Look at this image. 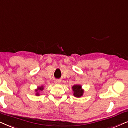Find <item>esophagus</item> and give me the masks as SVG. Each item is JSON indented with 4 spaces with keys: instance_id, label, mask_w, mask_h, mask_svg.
Listing matches in <instances>:
<instances>
[{
    "instance_id": "obj_1",
    "label": "esophagus",
    "mask_w": 128,
    "mask_h": 128,
    "mask_svg": "<svg viewBox=\"0 0 128 128\" xmlns=\"http://www.w3.org/2000/svg\"><path fill=\"white\" fill-rule=\"evenodd\" d=\"M60 82H61L60 80H56L55 81H54V82H55L56 84H60Z\"/></svg>"
}]
</instances>
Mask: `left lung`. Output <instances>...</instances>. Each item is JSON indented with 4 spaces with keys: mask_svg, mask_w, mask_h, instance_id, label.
<instances>
[{
    "mask_svg": "<svg viewBox=\"0 0 128 128\" xmlns=\"http://www.w3.org/2000/svg\"><path fill=\"white\" fill-rule=\"evenodd\" d=\"M72 90L74 91V95L76 97H81L84 92V91L81 89V86L79 85L73 86Z\"/></svg>",
    "mask_w": 128,
    "mask_h": 128,
    "instance_id": "obj_1",
    "label": "left lung"
}]
</instances>
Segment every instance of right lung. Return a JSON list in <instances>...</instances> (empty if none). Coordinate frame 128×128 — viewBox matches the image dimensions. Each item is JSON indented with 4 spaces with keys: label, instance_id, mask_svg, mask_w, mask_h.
Wrapping results in <instances>:
<instances>
[{
    "label": "right lung",
    "instance_id": "1",
    "mask_svg": "<svg viewBox=\"0 0 128 128\" xmlns=\"http://www.w3.org/2000/svg\"><path fill=\"white\" fill-rule=\"evenodd\" d=\"M42 90H43V86H41V87H38V89L36 90V91L37 92L38 91H42ZM36 95H39V94H38V92H37V94H36Z\"/></svg>",
    "mask_w": 128,
    "mask_h": 128
}]
</instances>
